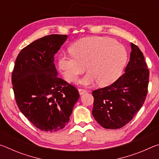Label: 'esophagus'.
<instances>
[{
    "mask_svg": "<svg viewBox=\"0 0 159 159\" xmlns=\"http://www.w3.org/2000/svg\"><path fill=\"white\" fill-rule=\"evenodd\" d=\"M79 92L80 95H83V94L87 93V90L85 89H83V88H79Z\"/></svg>",
    "mask_w": 159,
    "mask_h": 159,
    "instance_id": "34e87169",
    "label": "esophagus"
}]
</instances>
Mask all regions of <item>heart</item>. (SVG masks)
I'll use <instances>...</instances> for the list:
<instances>
[{"mask_svg":"<svg viewBox=\"0 0 159 159\" xmlns=\"http://www.w3.org/2000/svg\"><path fill=\"white\" fill-rule=\"evenodd\" d=\"M72 54L59 56V68L66 81L74 82L80 74L89 71L80 80L83 85L98 81L101 86L114 83L122 74L128 60L125 47L109 37L84 38L71 45Z\"/></svg>","mask_w":159,"mask_h":159,"instance_id":"obj_1","label":"heart"}]
</instances>
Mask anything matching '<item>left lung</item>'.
Here are the masks:
<instances>
[{"mask_svg": "<svg viewBox=\"0 0 159 159\" xmlns=\"http://www.w3.org/2000/svg\"><path fill=\"white\" fill-rule=\"evenodd\" d=\"M125 73L107 87L93 91V115L107 129L122 128L133 119L146 99L149 71L143 53L132 43Z\"/></svg>", "mask_w": 159, "mask_h": 159, "instance_id": "1", "label": "left lung"}]
</instances>
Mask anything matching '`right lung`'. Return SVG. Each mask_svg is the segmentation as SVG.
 Instances as JSON below:
<instances>
[{
  "instance_id": "add662e5",
  "label": "right lung",
  "mask_w": 159,
  "mask_h": 159,
  "mask_svg": "<svg viewBox=\"0 0 159 159\" xmlns=\"http://www.w3.org/2000/svg\"><path fill=\"white\" fill-rule=\"evenodd\" d=\"M66 35L51 34L19 53L12 74L15 98L21 112L41 130L56 132L69 121L79 98L74 85L57 76L54 56Z\"/></svg>"
}]
</instances>
